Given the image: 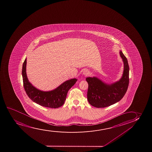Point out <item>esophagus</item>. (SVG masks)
Here are the masks:
<instances>
[{
	"label": "esophagus",
	"mask_w": 152,
	"mask_h": 152,
	"mask_svg": "<svg viewBox=\"0 0 152 152\" xmlns=\"http://www.w3.org/2000/svg\"><path fill=\"white\" fill-rule=\"evenodd\" d=\"M89 74V72L88 70H85L84 72H83V75H88Z\"/></svg>",
	"instance_id": "esophagus-1"
}]
</instances>
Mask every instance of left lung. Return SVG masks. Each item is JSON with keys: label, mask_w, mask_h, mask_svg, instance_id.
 Instances as JSON below:
<instances>
[{"label": "left lung", "mask_w": 152, "mask_h": 152, "mask_svg": "<svg viewBox=\"0 0 152 152\" xmlns=\"http://www.w3.org/2000/svg\"><path fill=\"white\" fill-rule=\"evenodd\" d=\"M124 63V71L121 79L113 83L107 84L97 77H88L87 99L88 102L96 108H104L121 101L126 93L129 83V66L128 60L119 51Z\"/></svg>", "instance_id": "left-lung-1"}]
</instances>
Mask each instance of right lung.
<instances>
[{"mask_svg": "<svg viewBox=\"0 0 152 152\" xmlns=\"http://www.w3.org/2000/svg\"><path fill=\"white\" fill-rule=\"evenodd\" d=\"M26 58L22 66V75L24 89L28 96L33 102L42 106L58 108L64 104L68 90L75 84L77 79H72L64 82L55 89L44 91L33 86L28 80L26 72Z\"/></svg>", "mask_w": 152, "mask_h": 152, "instance_id": "right-lung-1", "label": "right lung"}]
</instances>
